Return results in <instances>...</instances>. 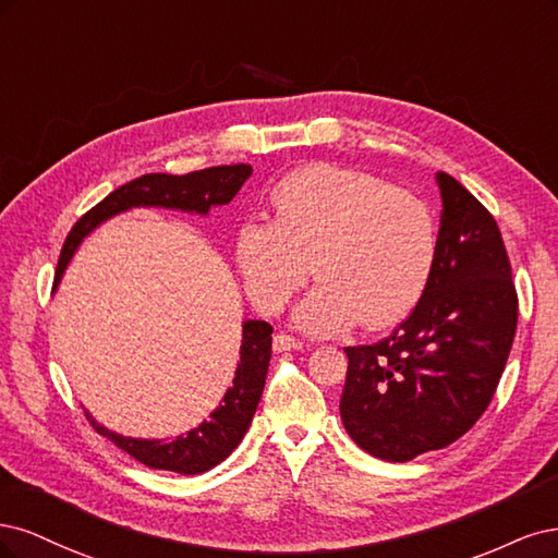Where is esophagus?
Masks as SVG:
<instances>
[{
  "instance_id": "obj_1",
  "label": "esophagus",
  "mask_w": 558,
  "mask_h": 558,
  "mask_svg": "<svg viewBox=\"0 0 558 558\" xmlns=\"http://www.w3.org/2000/svg\"><path fill=\"white\" fill-rule=\"evenodd\" d=\"M274 350H276V352L303 350V340H299V338H294V336H290V333L280 331V333H276V336H274Z\"/></svg>"
}]
</instances>
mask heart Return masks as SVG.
I'll use <instances>...</instances> for the list:
<instances>
[{"mask_svg": "<svg viewBox=\"0 0 558 558\" xmlns=\"http://www.w3.org/2000/svg\"><path fill=\"white\" fill-rule=\"evenodd\" d=\"M271 204L276 220H245L233 245L257 308L280 311L313 271L319 284L294 313L308 333L329 336L356 322L387 329L420 303L438 233L417 194L362 169L311 165L287 173Z\"/></svg>", "mask_w": 558, "mask_h": 558, "instance_id": "obj_1", "label": "heart"}]
</instances>
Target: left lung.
<instances>
[{
	"instance_id": "8db88e82",
	"label": "left lung",
	"mask_w": 558,
	"mask_h": 558,
	"mask_svg": "<svg viewBox=\"0 0 558 558\" xmlns=\"http://www.w3.org/2000/svg\"><path fill=\"white\" fill-rule=\"evenodd\" d=\"M442 213L434 274L387 338L345 348L340 420L385 461L459 440L492 403L517 331V290L494 215L452 175H436Z\"/></svg>"
}]
</instances>
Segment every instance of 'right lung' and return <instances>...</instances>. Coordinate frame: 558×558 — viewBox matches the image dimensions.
Instances as JSON below:
<instances>
[{"label":"right lung","mask_w":558,"mask_h":558,"mask_svg":"<svg viewBox=\"0 0 558 558\" xmlns=\"http://www.w3.org/2000/svg\"><path fill=\"white\" fill-rule=\"evenodd\" d=\"M250 175H253V167L250 165H229L192 171L185 175L146 173L132 183H124L95 208H89L71 227L60 253L56 284L60 282L64 268L69 259L74 257L81 241L104 220L136 206H161L206 215L213 206L229 204ZM271 333L274 327L268 322H245L241 340V362L236 375H233V387L227 389L222 403L210 412V420L187 430L185 436H178L173 440L128 438L101 426L89 412H85V417L99 436L109 438L122 452H128L143 465H148V469L173 471L181 475L206 473L239 447L245 430L250 428V422H253L264 391L268 362H271Z\"/></svg>","instance_id":"add662e5"}]
</instances>
